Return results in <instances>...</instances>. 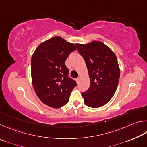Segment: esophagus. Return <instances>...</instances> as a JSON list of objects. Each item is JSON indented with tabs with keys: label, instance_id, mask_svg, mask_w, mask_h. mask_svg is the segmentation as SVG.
Returning a JSON list of instances; mask_svg holds the SVG:
<instances>
[{
	"label": "esophagus",
	"instance_id": "esophagus-1",
	"mask_svg": "<svg viewBox=\"0 0 147 147\" xmlns=\"http://www.w3.org/2000/svg\"><path fill=\"white\" fill-rule=\"evenodd\" d=\"M76 82H77V83H78V82H79V81H80V78H76Z\"/></svg>",
	"mask_w": 147,
	"mask_h": 147
}]
</instances>
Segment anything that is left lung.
<instances>
[{
	"label": "left lung",
	"mask_w": 147,
	"mask_h": 147,
	"mask_svg": "<svg viewBox=\"0 0 147 147\" xmlns=\"http://www.w3.org/2000/svg\"><path fill=\"white\" fill-rule=\"evenodd\" d=\"M76 46L86 61L91 82L88 90L82 93L84 103L91 108L105 105L115 94L120 77L115 54L99 41Z\"/></svg>",
	"instance_id": "1"
}]
</instances>
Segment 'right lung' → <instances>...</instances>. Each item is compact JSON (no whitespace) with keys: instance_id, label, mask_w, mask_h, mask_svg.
<instances>
[{"instance_id":"right-lung-1","label":"right lung","mask_w":147,"mask_h":147,"mask_svg":"<svg viewBox=\"0 0 147 147\" xmlns=\"http://www.w3.org/2000/svg\"><path fill=\"white\" fill-rule=\"evenodd\" d=\"M76 49L75 45L56 36L41 43L31 59L32 82L37 96L51 108H59L68 103L77 84L68 76L65 62Z\"/></svg>"}]
</instances>
